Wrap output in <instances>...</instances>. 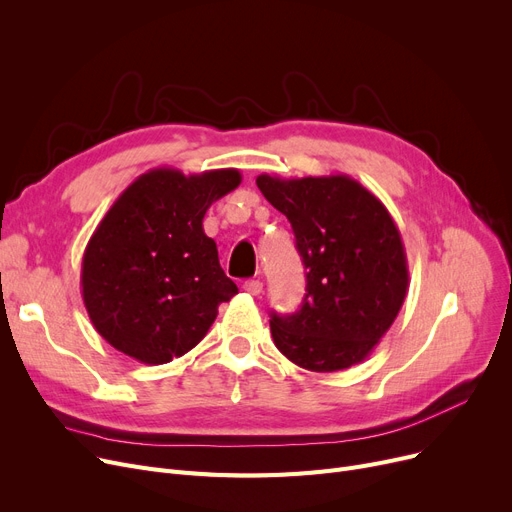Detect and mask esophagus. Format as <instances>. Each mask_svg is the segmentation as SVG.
Segmentation results:
<instances>
[{
	"mask_svg": "<svg viewBox=\"0 0 512 512\" xmlns=\"http://www.w3.org/2000/svg\"><path fill=\"white\" fill-rule=\"evenodd\" d=\"M242 288H245L249 294H253V297H257V294H261V290H263V282L261 280H247L245 284H242Z\"/></svg>",
	"mask_w": 512,
	"mask_h": 512,
	"instance_id": "1",
	"label": "esophagus"
}]
</instances>
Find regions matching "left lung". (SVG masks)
<instances>
[{"label":"left lung","mask_w":512,"mask_h":512,"mask_svg":"<svg viewBox=\"0 0 512 512\" xmlns=\"http://www.w3.org/2000/svg\"><path fill=\"white\" fill-rule=\"evenodd\" d=\"M263 197L282 211L307 270L299 311L272 313L278 351L309 371L365 361L405 303L409 263L384 203L346 174H261Z\"/></svg>","instance_id":"left-lung-1"}]
</instances>
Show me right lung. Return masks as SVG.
<instances>
[{"label":"right lung","instance_id":"right-lung-1","mask_svg":"<svg viewBox=\"0 0 512 512\" xmlns=\"http://www.w3.org/2000/svg\"><path fill=\"white\" fill-rule=\"evenodd\" d=\"M234 168L141 174L114 201L83 255L80 292L95 330L145 365L170 363L207 334L238 292L203 218L240 184Z\"/></svg>","mask_w":512,"mask_h":512}]
</instances>
